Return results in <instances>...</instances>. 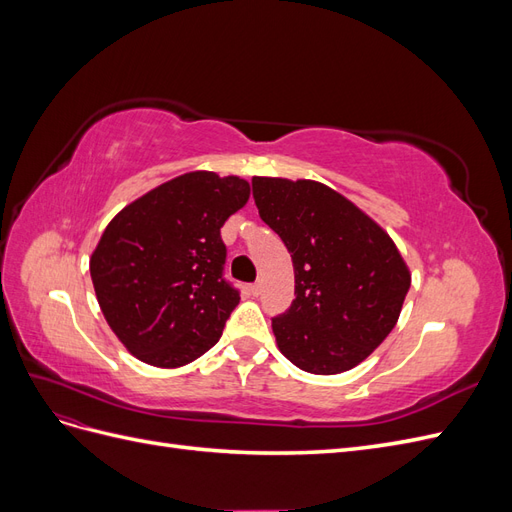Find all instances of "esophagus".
<instances>
[{"instance_id": "34e87169", "label": "esophagus", "mask_w": 512, "mask_h": 512, "mask_svg": "<svg viewBox=\"0 0 512 512\" xmlns=\"http://www.w3.org/2000/svg\"><path fill=\"white\" fill-rule=\"evenodd\" d=\"M260 290H262L260 282H256V284H252V286H250V292L254 294V297H258V294H260Z\"/></svg>"}]
</instances>
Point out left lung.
<instances>
[{
  "instance_id": "obj_1",
  "label": "left lung",
  "mask_w": 512,
  "mask_h": 512,
  "mask_svg": "<svg viewBox=\"0 0 512 512\" xmlns=\"http://www.w3.org/2000/svg\"><path fill=\"white\" fill-rule=\"evenodd\" d=\"M252 190L294 267L297 297L271 322L277 348L318 376L363 363L393 331L412 280L389 232L320 181L254 177Z\"/></svg>"
}]
</instances>
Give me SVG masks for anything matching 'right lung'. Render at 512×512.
Listing matches in <instances>:
<instances>
[{"label":"right lung","mask_w":512,"mask_h":512,"mask_svg":"<svg viewBox=\"0 0 512 512\" xmlns=\"http://www.w3.org/2000/svg\"><path fill=\"white\" fill-rule=\"evenodd\" d=\"M250 183L194 170L123 207L89 258L108 327L138 361L183 367L218 344L239 290L222 269L220 228L245 207Z\"/></svg>","instance_id":"add662e5"}]
</instances>
